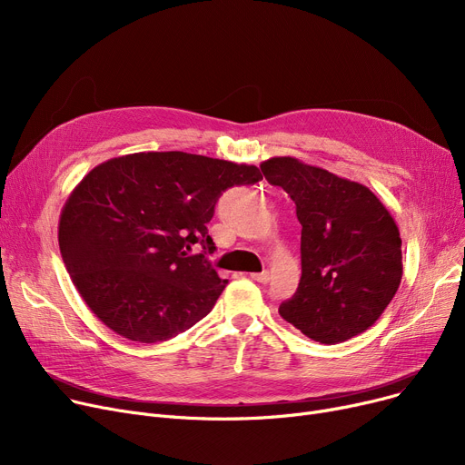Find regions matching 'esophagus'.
<instances>
[{
	"label": "esophagus",
	"mask_w": 465,
	"mask_h": 465,
	"mask_svg": "<svg viewBox=\"0 0 465 465\" xmlns=\"http://www.w3.org/2000/svg\"><path fill=\"white\" fill-rule=\"evenodd\" d=\"M251 279H252V281H256V282L265 284V282H270L272 275H270V272H262V273H252V275H251Z\"/></svg>",
	"instance_id": "1"
}]
</instances>
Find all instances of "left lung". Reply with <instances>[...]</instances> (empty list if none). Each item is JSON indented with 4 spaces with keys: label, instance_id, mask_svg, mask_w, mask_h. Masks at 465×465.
<instances>
[{
    "label": "left lung",
    "instance_id": "left-lung-1",
    "mask_svg": "<svg viewBox=\"0 0 465 465\" xmlns=\"http://www.w3.org/2000/svg\"><path fill=\"white\" fill-rule=\"evenodd\" d=\"M260 169L296 203L302 224L300 286L279 314L322 345L371 328L403 275L392 214L368 186L298 158L275 156Z\"/></svg>",
    "mask_w": 465,
    "mask_h": 465
}]
</instances>
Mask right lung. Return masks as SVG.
<instances>
[{
  "label": "right lung",
  "instance_id": "right-lung-1",
  "mask_svg": "<svg viewBox=\"0 0 465 465\" xmlns=\"http://www.w3.org/2000/svg\"><path fill=\"white\" fill-rule=\"evenodd\" d=\"M249 163L188 153H135L95 165L58 224L65 270L90 311L137 343H160L202 321L223 294L205 254L220 193L254 184ZM202 244V255H190Z\"/></svg>",
  "mask_w": 465,
  "mask_h": 465
}]
</instances>
